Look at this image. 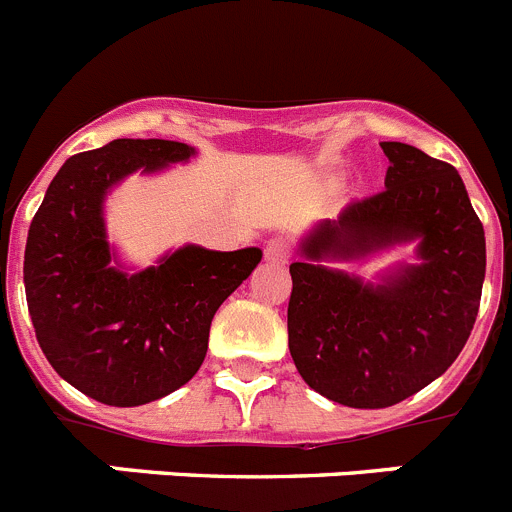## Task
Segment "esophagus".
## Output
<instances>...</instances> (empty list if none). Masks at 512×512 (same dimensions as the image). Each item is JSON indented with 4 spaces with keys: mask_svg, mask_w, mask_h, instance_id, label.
Instances as JSON below:
<instances>
[{
    "mask_svg": "<svg viewBox=\"0 0 512 512\" xmlns=\"http://www.w3.org/2000/svg\"><path fill=\"white\" fill-rule=\"evenodd\" d=\"M266 259L274 261V264H287L289 256H292V243H289V238L284 236H274L266 241Z\"/></svg>",
    "mask_w": 512,
    "mask_h": 512,
    "instance_id": "esophagus-1",
    "label": "esophagus"
}]
</instances>
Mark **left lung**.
I'll return each instance as SVG.
<instances>
[{"label": "left lung", "mask_w": 512, "mask_h": 512, "mask_svg": "<svg viewBox=\"0 0 512 512\" xmlns=\"http://www.w3.org/2000/svg\"><path fill=\"white\" fill-rule=\"evenodd\" d=\"M386 190L320 220L289 266V353L309 388L350 406L386 409L457 360L485 281V231L452 164L381 142ZM417 243V264L378 282L326 266Z\"/></svg>", "instance_id": "obj_1"}]
</instances>
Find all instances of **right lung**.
<instances>
[{
    "instance_id": "add662e5",
    "label": "right lung",
    "mask_w": 512,
    "mask_h": 512,
    "mask_svg": "<svg viewBox=\"0 0 512 512\" xmlns=\"http://www.w3.org/2000/svg\"><path fill=\"white\" fill-rule=\"evenodd\" d=\"M195 157L170 139H114L65 159L30 223L25 294L55 373L106 406H142L185 386L208 353L210 322L261 261V248L187 243L131 271L106 236L103 203L134 172Z\"/></svg>"
}]
</instances>
